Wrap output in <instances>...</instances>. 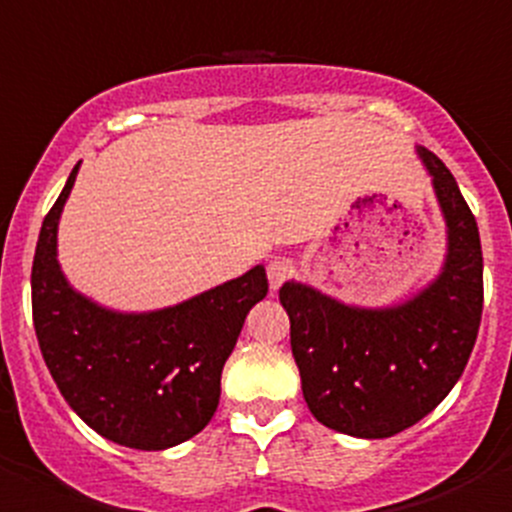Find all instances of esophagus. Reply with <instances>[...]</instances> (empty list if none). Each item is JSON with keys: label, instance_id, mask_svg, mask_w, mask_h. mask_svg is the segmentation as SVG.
I'll return each mask as SVG.
<instances>
[{"label": "esophagus", "instance_id": "34e87169", "mask_svg": "<svg viewBox=\"0 0 512 512\" xmlns=\"http://www.w3.org/2000/svg\"><path fill=\"white\" fill-rule=\"evenodd\" d=\"M295 274V264L289 259H274L266 266V277H269V287L279 289L289 277Z\"/></svg>", "mask_w": 512, "mask_h": 512}]
</instances>
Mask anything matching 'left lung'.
Returning a JSON list of instances; mask_svg holds the SVG:
<instances>
[{
  "instance_id": "1",
  "label": "left lung",
  "mask_w": 512,
  "mask_h": 512,
  "mask_svg": "<svg viewBox=\"0 0 512 512\" xmlns=\"http://www.w3.org/2000/svg\"><path fill=\"white\" fill-rule=\"evenodd\" d=\"M446 217L449 251L436 282L395 307H351L287 282L279 300L307 408L356 438H390L431 413L459 382L482 320V246L454 174L418 148Z\"/></svg>"
}]
</instances>
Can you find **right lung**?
Returning a JSON list of instances; mask_svg holds the SVG:
<instances>
[{
	"instance_id": "right-lung-1",
	"label": "right lung",
	"mask_w": 512,
	"mask_h": 512,
	"mask_svg": "<svg viewBox=\"0 0 512 512\" xmlns=\"http://www.w3.org/2000/svg\"><path fill=\"white\" fill-rule=\"evenodd\" d=\"M79 164L45 215L33 259V325L63 400L99 436L140 451L210 423L248 310L269 292L264 266L156 312H115L79 295L56 259L58 217Z\"/></svg>"
}]
</instances>
